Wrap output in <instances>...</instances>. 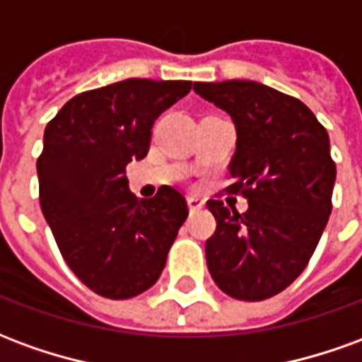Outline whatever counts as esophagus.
Returning <instances> with one entry per match:
<instances>
[{
	"label": "esophagus",
	"mask_w": 362,
	"mask_h": 362,
	"mask_svg": "<svg viewBox=\"0 0 362 362\" xmlns=\"http://www.w3.org/2000/svg\"><path fill=\"white\" fill-rule=\"evenodd\" d=\"M188 207L189 211H199V209H204L205 207V199L197 196H188Z\"/></svg>",
	"instance_id": "1"
}]
</instances>
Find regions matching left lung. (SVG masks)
<instances>
[{"label":"left lung","mask_w":362,"mask_h":362,"mask_svg":"<svg viewBox=\"0 0 362 362\" xmlns=\"http://www.w3.org/2000/svg\"><path fill=\"white\" fill-rule=\"evenodd\" d=\"M236 129L230 194L248 211L209 199L217 228L205 258L217 287L238 300H264L303 273L332 213L335 163L326 127L298 98L246 79L194 83Z\"/></svg>","instance_id":"obj_1"}]
</instances>
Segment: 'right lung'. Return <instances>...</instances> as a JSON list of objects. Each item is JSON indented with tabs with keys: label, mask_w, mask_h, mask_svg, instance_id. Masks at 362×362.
<instances>
[{
	"label": "right lung",
	"mask_w": 362,
	"mask_h": 362,
	"mask_svg": "<svg viewBox=\"0 0 362 362\" xmlns=\"http://www.w3.org/2000/svg\"><path fill=\"white\" fill-rule=\"evenodd\" d=\"M192 81L126 79L67 100L44 129L40 207L69 269L96 295L122 300L157 283L188 205L178 189L137 199L126 166L141 160L155 119Z\"/></svg>",
	"instance_id": "obj_1"
}]
</instances>
